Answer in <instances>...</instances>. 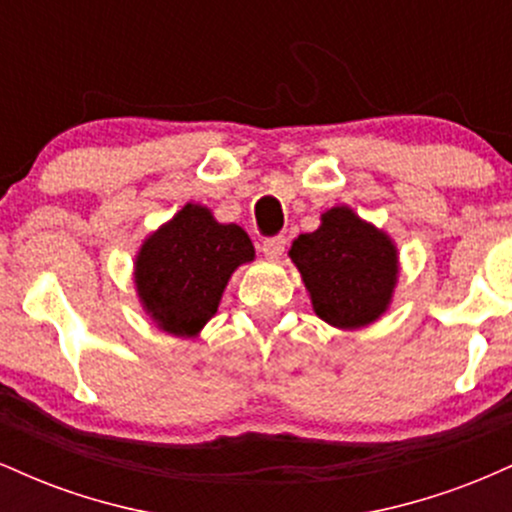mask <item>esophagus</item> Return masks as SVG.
I'll return each instance as SVG.
<instances>
[{
	"label": "esophagus",
	"instance_id": "1",
	"mask_svg": "<svg viewBox=\"0 0 512 512\" xmlns=\"http://www.w3.org/2000/svg\"><path fill=\"white\" fill-rule=\"evenodd\" d=\"M286 250V238L284 236H272V238H264L262 240V252L264 257L269 260H279Z\"/></svg>",
	"mask_w": 512,
	"mask_h": 512
}]
</instances>
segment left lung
<instances>
[{
    "label": "left lung",
    "instance_id": "1",
    "mask_svg": "<svg viewBox=\"0 0 512 512\" xmlns=\"http://www.w3.org/2000/svg\"><path fill=\"white\" fill-rule=\"evenodd\" d=\"M313 313L342 332L373 325L390 310L399 281V250L392 236L339 204L320 214L313 233L291 243Z\"/></svg>",
    "mask_w": 512,
    "mask_h": 512
}]
</instances>
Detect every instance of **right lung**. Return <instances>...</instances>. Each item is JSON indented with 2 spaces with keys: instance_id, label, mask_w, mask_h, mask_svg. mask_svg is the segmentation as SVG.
I'll return each mask as SVG.
<instances>
[{
  "instance_id": "1",
  "label": "right lung",
  "mask_w": 512,
  "mask_h": 512,
  "mask_svg": "<svg viewBox=\"0 0 512 512\" xmlns=\"http://www.w3.org/2000/svg\"><path fill=\"white\" fill-rule=\"evenodd\" d=\"M252 260V240L238 223L216 221L209 207L187 202L142 240L132 281L158 330L195 339L219 310L233 272Z\"/></svg>"
}]
</instances>
